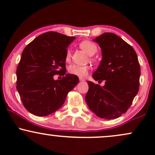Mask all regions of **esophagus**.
I'll use <instances>...</instances> for the list:
<instances>
[{
  "instance_id": "obj_1",
  "label": "esophagus",
  "mask_w": 155,
  "mask_h": 155,
  "mask_svg": "<svg viewBox=\"0 0 155 155\" xmlns=\"http://www.w3.org/2000/svg\"><path fill=\"white\" fill-rule=\"evenodd\" d=\"M79 81H84V79H82V78H79Z\"/></svg>"
}]
</instances>
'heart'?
<instances>
[{"instance_id": "obj_1", "label": "heart", "mask_w": 155, "mask_h": 155, "mask_svg": "<svg viewBox=\"0 0 155 155\" xmlns=\"http://www.w3.org/2000/svg\"><path fill=\"white\" fill-rule=\"evenodd\" d=\"M79 47L89 55H92L97 51V46L90 41H82L79 43ZM71 60V51L68 49L65 54V60L69 61ZM90 68L88 65L81 66L78 65H71L68 68V71L71 74L78 76L79 78L86 77L88 74Z\"/></svg>"}]
</instances>
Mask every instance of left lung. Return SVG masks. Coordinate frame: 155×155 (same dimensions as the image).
Instances as JSON below:
<instances>
[{
	"instance_id": "obj_1",
	"label": "left lung",
	"mask_w": 155,
	"mask_h": 155,
	"mask_svg": "<svg viewBox=\"0 0 155 155\" xmlns=\"http://www.w3.org/2000/svg\"><path fill=\"white\" fill-rule=\"evenodd\" d=\"M102 51V60L92 74L104 86L87 81L85 101L100 118L111 120L120 117L130 107L139 90L140 65L136 51L120 36L104 33L94 39Z\"/></svg>"
}]
</instances>
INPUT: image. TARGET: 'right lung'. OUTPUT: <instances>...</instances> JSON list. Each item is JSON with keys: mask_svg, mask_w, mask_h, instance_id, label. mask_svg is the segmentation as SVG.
Masks as SVG:
<instances>
[{"mask_svg": "<svg viewBox=\"0 0 155 155\" xmlns=\"http://www.w3.org/2000/svg\"><path fill=\"white\" fill-rule=\"evenodd\" d=\"M74 37L54 31L38 35L26 46L17 68V89L25 108L44 117L61 107L66 96L79 83V78L67 74L65 54ZM65 75L54 80L53 76Z\"/></svg>", "mask_w": 155, "mask_h": 155, "instance_id": "obj_1", "label": "right lung"}]
</instances>
